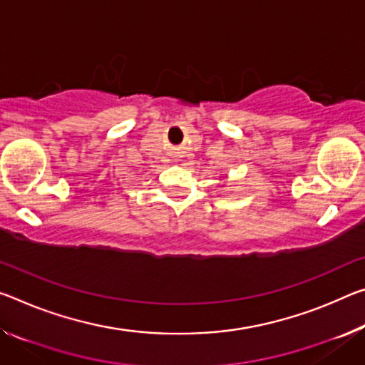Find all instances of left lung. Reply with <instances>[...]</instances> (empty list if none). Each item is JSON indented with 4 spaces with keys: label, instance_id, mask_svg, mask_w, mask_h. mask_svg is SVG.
I'll use <instances>...</instances> for the list:
<instances>
[{
    "label": "left lung",
    "instance_id": "8db88e82",
    "mask_svg": "<svg viewBox=\"0 0 365 365\" xmlns=\"http://www.w3.org/2000/svg\"><path fill=\"white\" fill-rule=\"evenodd\" d=\"M222 178H225V177H222Z\"/></svg>",
    "mask_w": 365,
    "mask_h": 365
}]
</instances>
